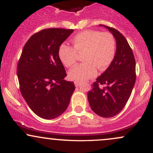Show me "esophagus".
Wrapping results in <instances>:
<instances>
[{
  "instance_id": "34e87169",
  "label": "esophagus",
  "mask_w": 153,
  "mask_h": 153,
  "mask_svg": "<svg viewBox=\"0 0 153 153\" xmlns=\"http://www.w3.org/2000/svg\"><path fill=\"white\" fill-rule=\"evenodd\" d=\"M74 83H75V85L76 87H78L79 85H80V82H78V81H75Z\"/></svg>"
}]
</instances>
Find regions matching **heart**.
Instances as JSON below:
<instances>
[{"mask_svg":"<svg viewBox=\"0 0 153 153\" xmlns=\"http://www.w3.org/2000/svg\"><path fill=\"white\" fill-rule=\"evenodd\" d=\"M73 48L65 44L59 47L58 56L63 65L73 66L77 53L82 54L83 63L72 68L68 73L71 80L82 82L94 78L99 71H105L115 57L116 42L108 32L86 30L76 34L72 39Z\"/></svg>","mask_w":153,"mask_h":153,"instance_id":"b5f03b06","label":"heart"}]
</instances>
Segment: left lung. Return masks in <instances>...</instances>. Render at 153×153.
Listing matches in <instances>:
<instances>
[{"label":"left lung","mask_w":153,"mask_h":153,"mask_svg":"<svg viewBox=\"0 0 153 153\" xmlns=\"http://www.w3.org/2000/svg\"><path fill=\"white\" fill-rule=\"evenodd\" d=\"M103 26L111 33L117 43L115 57L108 68L102 73L88 93L91 109L100 117H114L125 106L136 80L135 59L127 39L114 28ZM99 84L104 88H99Z\"/></svg>","instance_id":"8db88e82"}]
</instances>
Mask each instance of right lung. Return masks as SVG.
<instances>
[{"label":"right lung","instance_id":"right-lung-1","mask_svg":"<svg viewBox=\"0 0 153 153\" xmlns=\"http://www.w3.org/2000/svg\"><path fill=\"white\" fill-rule=\"evenodd\" d=\"M73 29L52 28L39 31L23 48L17 66L20 91L28 106L45 119H55L67 109L75 91L67 81L59 47Z\"/></svg>","mask_w":153,"mask_h":153}]
</instances>
